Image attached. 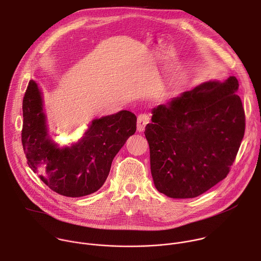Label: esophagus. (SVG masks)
Here are the masks:
<instances>
[{
    "label": "esophagus",
    "instance_id": "34e87169",
    "mask_svg": "<svg viewBox=\"0 0 261 261\" xmlns=\"http://www.w3.org/2000/svg\"><path fill=\"white\" fill-rule=\"evenodd\" d=\"M150 123V116L146 115V114H141L138 116L137 118V130L139 132L143 131L145 126Z\"/></svg>",
    "mask_w": 261,
    "mask_h": 261
}]
</instances>
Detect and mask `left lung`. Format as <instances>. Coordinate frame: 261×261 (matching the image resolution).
<instances>
[{
    "mask_svg": "<svg viewBox=\"0 0 261 261\" xmlns=\"http://www.w3.org/2000/svg\"><path fill=\"white\" fill-rule=\"evenodd\" d=\"M239 82L204 83L153 109L144 135L155 187L171 198L206 192L230 170L245 133Z\"/></svg>",
    "mask_w": 261,
    "mask_h": 261,
    "instance_id": "1",
    "label": "left lung"
}]
</instances>
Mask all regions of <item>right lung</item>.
Instances as JSON below:
<instances>
[{
	"mask_svg": "<svg viewBox=\"0 0 261 261\" xmlns=\"http://www.w3.org/2000/svg\"><path fill=\"white\" fill-rule=\"evenodd\" d=\"M21 142L31 169L53 191L82 197L98 191L111 163L127 139L136 131V117L121 110L92 121L82 139L60 147L47 131L41 92L30 81L22 100Z\"/></svg>",
	"mask_w": 261,
	"mask_h": 261,
	"instance_id": "obj_1",
	"label": "right lung"
}]
</instances>
